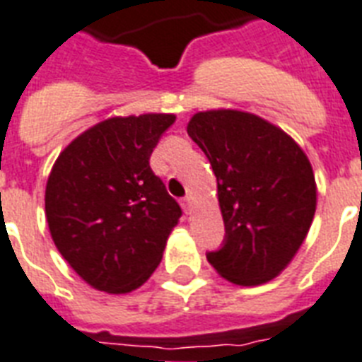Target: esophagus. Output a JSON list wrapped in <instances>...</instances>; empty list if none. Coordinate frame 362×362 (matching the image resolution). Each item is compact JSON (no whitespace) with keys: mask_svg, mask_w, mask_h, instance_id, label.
Segmentation results:
<instances>
[{"mask_svg":"<svg viewBox=\"0 0 362 362\" xmlns=\"http://www.w3.org/2000/svg\"><path fill=\"white\" fill-rule=\"evenodd\" d=\"M192 204H194V198H192V196H187V198L183 199V209H185V213H192Z\"/></svg>","mask_w":362,"mask_h":362,"instance_id":"obj_1","label":"esophagus"}]
</instances>
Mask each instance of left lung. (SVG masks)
I'll list each match as a JSON object with an SVG mask.
<instances>
[{
  "mask_svg": "<svg viewBox=\"0 0 362 362\" xmlns=\"http://www.w3.org/2000/svg\"><path fill=\"white\" fill-rule=\"evenodd\" d=\"M187 132L215 172L226 228L224 247L207 262L231 284L273 280L296 258L316 213L306 153L280 127L241 110L198 112Z\"/></svg>",
  "mask_w": 362,
  "mask_h": 362,
  "instance_id": "obj_1",
  "label": "left lung"
}]
</instances>
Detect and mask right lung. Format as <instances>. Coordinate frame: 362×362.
I'll return each instance as SVG.
<instances>
[{
    "instance_id": "obj_1",
    "label": "right lung",
    "mask_w": 362,
    "mask_h": 362,
    "mask_svg": "<svg viewBox=\"0 0 362 362\" xmlns=\"http://www.w3.org/2000/svg\"><path fill=\"white\" fill-rule=\"evenodd\" d=\"M173 114L115 115L76 136L46 181L50 235L91 288L129 293L163 259L181 207L153 173L149 157Z\"/></svg>"
}]
</instances>
